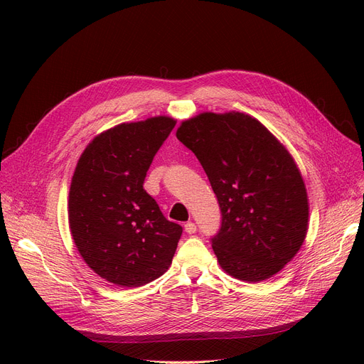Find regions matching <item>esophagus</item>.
Here are the masks:
<instances>
[{"mask_svg":"<svg viewBox=\"0 0 364 364\" xmlns=\"http://www.w3.org/2000/svg\"><path fill=\"white\" fill-rule=\"evenodd\" d=\"M196 224L195 223H192V221H188L186 225H184V230H186V233L187 235H195L196 233Z\"/></svg>","mask_w":364,"mask_h":364,"instance_id":"esophagus-1","label":"esophagus"}]
</instances>
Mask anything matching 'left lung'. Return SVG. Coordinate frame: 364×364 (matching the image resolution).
<instances>
[{
	"label": "left lung",
	"instance_id": "1",
	"mask_svg": "<svg viewBox=\"0 0 364 364\" xmlns=\"http://www.w3.org/2000/svg\"><path fill=\"white\" fill-rule=\"evenodd\" d=\"M177 139L199 159L218 199L221 227L211 239L221 269L261 282L299 251L309 199L291 153L259 121L240 112H205L181 122Z\"/></svg>",
	"mask_w": 364,
	"mask_h": 364
}]
</instances>
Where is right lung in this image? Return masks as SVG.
Wrapping results in <instances>:
<instances>
[{"mask_svg": "<svg viewBox=\"0 0 364 364\" xmlns=\"http://www.w3.org/2000/svg\"><path fill=\"white\" fill-rule=\"evenodd\" d=\"M174 127L168 117L113 127L92 139L73 172V242L94 273L121 288L161 277L183 233L143 188L153 158Z\"/></svg>", "mask_w": 364, "mask_h": 364, "instance_id": "right-lung-1", "label": "right lung"}]
</instances>
